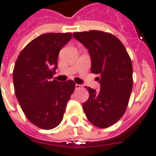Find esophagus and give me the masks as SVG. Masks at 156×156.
Here are the masks:
<instances>
[{
  "label": "esophagus",
  "instance_id": "esophagus-1",
  "mask_svg": "<svg viewBox=\"0 0 156 156\" xmlns=\"http://www.w3.org/2000/svg\"><path fill=\"white\" fill-rule=\"evenodd\" d=\"M82 87V85L81 84H75V89H80Z\"/></svg>",
  "mask_w": 156,
  "mask_h": 156
}]
</instances>
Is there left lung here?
Listing matches in <instances>:
<instances>
[{
    "mask_svg": "<svg viewBox=\"0 0 156 156\" xmlns=\"http://www.w3.org/2000/svg\"><path fill=\"white\" fill-rule=\"evenodd\" d=\"M86 48L91 59V72L99 75L100 91L85 87L89 97L82 108L88 121L98 128L117 122L129 104L133 87V67L128 52L115 35L90 30L73 34Z\"/></svg>",
    "mask_w": 156,
    "mask_h": 156,
    "instance_id": "1",
    "label": "left lung"
}]
</instances>
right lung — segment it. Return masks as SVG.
Here are the masks:
<instances>
[{
	"instance_id": "right-lung-1",
	"label": "right lung",
	"mask_w": 156,
	"mask_h": 156,
	"mask_svg": "<svg viewBox=\"0 0 156 156\" xmlns=\"http://www.w3.org/2000/svg\"><path fill=\"white\" fill-rule=\"evenodd\" d=\"M71 38V33L43 34L22 49L15 62V95L26 117L40 129H52L61 123L75 90L71 80H51L58 67L59 52Z\"/></svg>"
}]
</instances>
